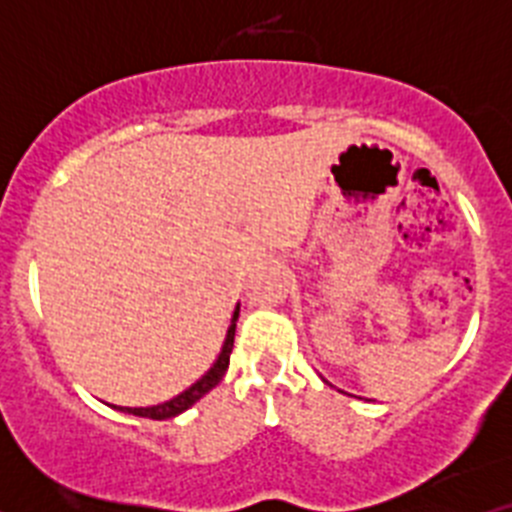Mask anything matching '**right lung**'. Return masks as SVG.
<instances>
[{"mask_svg": "<svg viewBox=\"0 0 512 512\" xmlns=\"http://www.w3.org/2000/svg\"><path fill=\"white\" fill-rule=\"evenodd\" d=\"M235 320H238V310H235V315H233V325L228 328V338H225L223 351H220V356H217V361L212 364V369L200 379V382H194L189 390H184L182 395H176L174 400L161 402V405H153V408H125V413H133V415H140V418H151V420H166V418H174V415L184 413L187 408H192L194 402L200 400V397H205L207 392H210L212 387H215V384L225 377V372H228L230 351H233V338H235Z\"/></svg>", "mask_w": 512, "mask_h": 512, "instance_id": "obj_1", "label": "right lung"}]
</instances>
